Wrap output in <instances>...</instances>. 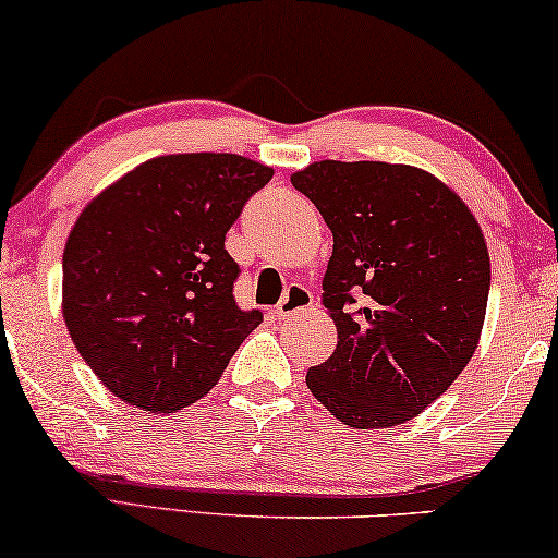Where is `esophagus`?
<instances>
[{"mask_svg": "<svg viewBox=\"0 0 558 558\" xmlns=\"http://www.w3.org/2000/svg\"><path fill=\"white\" fill-rule=\"evenodd\" d=\"M312 304H315V296H312L310 289L292 284L287 289V294L281 296V302L277 304V310H274V315H277V319H287V317H292L294 312L310 310Z\"/></svg>", "mask_w": 558, "mask_h": 558, "instance_id": "1", "label": "esophagus"}]
</instances>
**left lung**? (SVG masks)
Returning <instances> with one entry per match:
<instances>
[{
    "instance_id": "left-lung-1",
    "label": "left lung",
    "mask_w": 558,
    "mask_h": 558,
    "mask_svg": "<svg viewBox=\"0 0 558 558\" xmlns=\"http://www.w3.org/2000/svg\"><path fill=\"white\" fill-rule=\"evenodd\" d=\"M332 231L323 304L338 348L307 386L355 429L409 422L475 353L490 258L460 197L429 172L386 162H325L292 174Z\"/></svg>"
}]
</instances>
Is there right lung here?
<instances>
[{"instance_id":"1","label":"right lung","mask_w":558,"mask_h":558,"mask_svg":"<svg viewBox=\"0 0 558 558\" xmlns=\"http://www.w3.org/2000/svg\"><path fill=\"white\" fill-rule=\"evenodd\" d=\"M274 170L239 155L149 159L106 187L63 251V317L98 380L170 414L218 384L262 323L233 296L226 233Z\"/></svg>"}]
</instances>
